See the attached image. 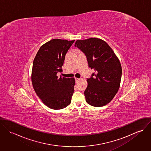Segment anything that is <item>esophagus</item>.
I'll return each instance as SVG.
<instances>
[{"instance_id": "34e87169", "label": "esophagus", "mask_w": 151, "mask_h": 151, "mask_svg": "<svg viewBox=\"0 0 151 151\" xmlns=\"http://www.w3.org/2000/svg\"><path fill=\"white\" fill-rule=\"evenodd\" d=\"M75 80H76V82H78V81H79L81 80V78H75Z\"/></svg>"}]
</instances>
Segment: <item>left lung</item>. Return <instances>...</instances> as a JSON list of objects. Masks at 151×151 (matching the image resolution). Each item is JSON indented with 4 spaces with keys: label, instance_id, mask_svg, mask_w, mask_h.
Returning a JSON list of instances; mask_svg holds the SVG:
<instances>
[{
    "label": "left lung",
    "instance_id": "1",
    "mask_svg": "<svg viewBox=\"0 0 151 151\" xmlns=\"http://www.w3.org/2000/svg\"><path fill=\"white\" fill-rule=\"evenodd\" d=\"M74 46L86 55L89 67L94 70L87 78L84 93L86 102L95 107L107 105L120 85L122 69L119 59L108 43L99 38L77 40Z\"/></svg>",
    "mask_w": 151,
    "mask_h": 151
}]
</instances>
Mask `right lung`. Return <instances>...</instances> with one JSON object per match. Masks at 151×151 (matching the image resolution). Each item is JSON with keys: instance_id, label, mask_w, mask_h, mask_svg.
<instances>
[{"instance_id": "1", "label": "right lung", "mask_w": 151, "mask_h": 151, "mask_svg": "<svg viewBox=\"0 0 151 151\" xmlns=\"http://www.w3.org/2000/svg\"><path fill=\"white\" fill-rule=\"evenodd\" d=\"M73 41L53 39L41 46L34 58L31 80L33 88L43 104L58 110L71 103L74 93V78H58L62 71L65 56Z\"/></svg>"}]
</instances>
